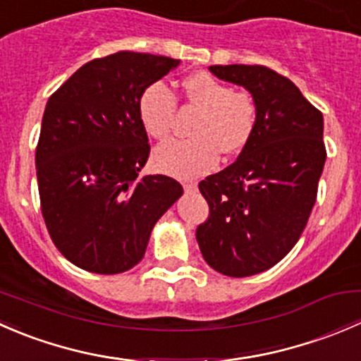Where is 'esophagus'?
<instances>
[{
	"label": "esophagus",
	"mask_w": 361,
	"mask_h": 361,
	"mask_svg": "<svg viewBox=\"0 0 361 361\" xmlns=\"http://www.w3.org/2000/svg\"><path fill=\"white\" fill-rule=\"evenodd\" d=\"M183 188H185V192H194L195 188H197V185H195V183H183Z\"/></svg>",
	"instance_id": "esophagus-1"
}]
</instances>
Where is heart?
<instances>
[{
	"label": "heart",
	"instance_id": "1",
	"mask_svg": "<svg viewBox=\"0 0 361 361\" xmlns=\"http://www.w3.org/2000/svg\"><path fill=\"white\" fill-rule=\"evenodd\" d=\"M185 97L201 110L194 140H173L155 148V169L178 178H195L214 169L220 152L235 155L245 150L257 127V104L251 94L234 90L228 83L206 71H197L183 82ZM176 97L164 82H154L137 99V116L145 133L166 140L173 127Z\"/></svg>",
	"mask_w": 361,
	"mask_h": 361
}]
</instances>
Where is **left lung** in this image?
<instances>
[{"mask_svg":"<svg viewBox=\"0 0 361 361\" xmlns=\"http://www.w3.org/2000/svg\"><path fill=\"white\" fill-rule=\"evenodd\" d=\"M209 71L248 90L257 127L234 164L199 183L209 216L195 238L209 267L246 278L283 260L307 225L326 159L323 115L271 68L228 64Z\"/></svg>","mask_w":361,"mask_h":361,"instance_id":"obj_1","label":"left lung"}]
</instances>
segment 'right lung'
Here are the masks:
<instances>
[{
    "label": "right lung",
    "mask_w": 361,
    "mask_h": 361,
    "mask_svg": "<svg viewBox=\"0 0 361 361\" xmlns=\"http://www.w3.org/2000/svg\"><path fill=\"white\" fill-rule=\"evenodd\" d=\"M180 59L116 52L83 64L50 96L36 147L42 214L56 248L96 274L140 264L152 228L183 194L150 155L137 99Z\"/></svg>",
    "instance_id": "right-lung-1"
}]
</instances>
